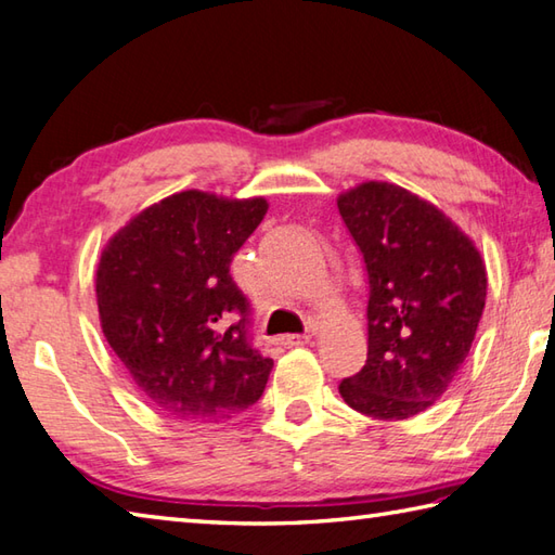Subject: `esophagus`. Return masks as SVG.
<instances>
[{
	"instance_id": "34e87169",
	"label": "esophagus",
	"mask_w": 555,
	"mask_h": 555,
	"mask_svg": "<svg viewBox=\"0 0 555 555\" xmlns=\"http://www.w3.org/2000/svg\"><path fill=\"white\" fill-rule=\"evenodd\" d=\"M310 339H312L310 334H286V336H281L279 344L288 346V349H291V346H302V344H308Z\"/></svg>"
}]
</instances>
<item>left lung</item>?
Here are the masks:
<instances>
[{"instance_id":"1","label":"left lung","mask_w":555,"mask_h":555,"mask_svg":"<svg viewBox=\"0 0 555 555\" xmlns=\"http://www.w3.org/2000/svg\"><path fill=\"white\" fill-rule=\"evenodd\" d=\"M336 206L371 284L367 361L339 392L363 416L411 418L448 392L469 356L486 306V262L450 216L395 182L356 184Z\"/></svg>"}]
</instances>
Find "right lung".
Instances as JSON below:
<instances>
[{
  "mask_svg": "<svg viewBox=\"0 0 555 555\" xmlns=\"http://www.w3.org/2000/svg\"><path fill=\"white\" fill-rule=\"evenodd\" d=\"M267 209L264 197L184 190L146 206L103 247V334L163 416L219 423L262 397L274 361L247 344V300L228 271Z\"/></svg>",
  "mask_w": 555,
  "mask_h": 555,
  "instance_id": "1",
  "label": "right lung"
}]
</instances>
